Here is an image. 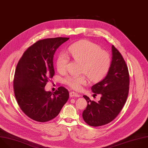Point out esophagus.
I'll return each instance as SVG.
<instances>
[{"label":"esophagus","mask_w":148,"mask_h":148,"mask_svg":"<svg viewBox=\"0 0 148 148\" xmlns=\"http://www.w3.org/2000/svg\"><path fill=\"white\" fill-rule=\"evenodd\" d=\"M69 95H70V97H79V95L74 92H70Z\"/></svg>","instance_id":"obj_1"}]
</instances>
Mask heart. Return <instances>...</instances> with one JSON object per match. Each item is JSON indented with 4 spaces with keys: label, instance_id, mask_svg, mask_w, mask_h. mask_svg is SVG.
Instances as JSON below:
<instances>
[{
    "label": "heart",
    "instance_id": "1",
    "mask_svg": "<svg viewBox=\"0 0 148 148\" xmlns=\"http://www.w3.org/2000/svg\"><path fill=\"white\" fill-rule=\"evenodd\" d=\"M68 56L75 61L81 62V71L85 73L93 81L101 79L108 72L110 64V58L108 52L102 51L97 45L86 40L78 41L71 45L66 54L61 53L56 61V68L60 73L64 72L69 62ZM66 83L74 89H79L82 85L87 83L85 75H70L65 79Z\"/></svg>",
    "mask_w": 148,
    "mask_h": 148
}]
</instances>
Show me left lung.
Returning a JSON list of instances; mask_svg holds the SVG:
<instances>
[{
	"label": "left lung",
	"mask_w": 148,
	"mask_h": 148,
	"mask_svg": "<svg viewBox=\"0 0 148 148\" xmlns=\"http://www.w3.org/2000/svg\"><path fill=\"white\" fill-rule=\"evenodd\" d=\"M112 52V61L107 75L91 87L94 93L101 95V100L96 102L90 101L87 96H83L88 105L82 113V117L90 126H101L113 121L121 110L128 96V67L122 55L113 45Z\"/></svg>",
	"instance_id": "left-lung-1"
}]
</instances>
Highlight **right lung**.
Here are the masks:
<instances>
[{
  "instance_id": "add662e5",
  "label": "right lung",
  "mask_w": 148,
  "mask_h": 148,
  "mask_svg": "<svg viewBox=\"0 0 148 148\" xmlns=\"http://www.w3.org/2000/svg\"><path fill=\"white\" fill-rule=\"evenodd\" d=\"M69 39L59 37L38 40L27 49L17 65L13 81L16 99L21 110L35 121L52 120L69 99V91L63 86L55 92L45 89L55 74V52Z\"/></svg>"
}]
</instances>
